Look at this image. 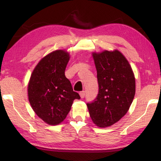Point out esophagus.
<instances>
[{"mask_svg":"<svg viewBox=\"0 0 161 161\" xmlns=\"http://www.w3.org/2000/svg\"><path fill=\"white\" fill-rule=\"evenodd\" d=\"M80 95L81 98H84L85 96V92L84 91H81L80 93Z\"/></svg>","mask_w":161,"mask_h":161,"instance_id":"1","label":"esophagus"}]
</instances>
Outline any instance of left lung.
Returning a JSON list of instances; mask_svg holds the SVG:
<instances>
[{"label":"left lung","instance_id":"obj_1","mask_svg":"<svg viewBox=\"0 0 161 161\" xmlns=\"http://www.w3.org/2000/svg\"><path fill=\"white\" fill-rule=\"evenodd\" d=\"M92 57L99 93L87 107L94 124L100 128L108 127L129 111L136 93V79L131 65L120 51L93 52Z\"/></svg>","mask_w":161,"mask_h":161}]
</instances>
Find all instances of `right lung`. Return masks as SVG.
Here are the masks:
<instances>
[{
    "instance_id": "add662e5",
    "label": "right lung",
    "mask_w": 161,
    "mask_h": 161,
    "mask_svg": "<svg viewBox=\"0 0 161 161\" xmlns=\"http://www.w3.org/2000/svg\"><path fill=\"white\" fill-rule=\"evenodd\" d=\"M65 50L53 51L34 68L28 85L30 104L36 115L50 125H59L66 119L75 99L70 81L65 76L70 60Z\"/></svg>"
}]
</instances>
